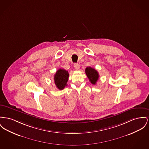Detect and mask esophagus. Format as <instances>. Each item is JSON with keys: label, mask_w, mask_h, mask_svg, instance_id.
<instances>
[{"label": "esophagus", "mask_w": 149, "mask_h": 149, "mask_svg": "<svg viewBox=\"0 0 149 149\" xmlns=\"http://www.w3.org/2000/svg\"><path fill=\"white\" fill-rule=\"evenodd\" d=\"M74 66L76 70H79L80 69V65L78 63H74Z\"/></svg>", "instance_id": "1"}]
</instances>
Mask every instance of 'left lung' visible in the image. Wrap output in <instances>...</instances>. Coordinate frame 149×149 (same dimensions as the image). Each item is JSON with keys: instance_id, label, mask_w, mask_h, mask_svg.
I'll use <instances>...</instances> for the list:
<instances>
[{"instance_id": "left-lung-1", "label": "left lung", "mask_w": 149, "mask_h": 149, "mask_svg": "<svg viewBox=\"0 0 149 149\" xmlns=\"http://www.w3.org/2000/svg\"><path fill=\"white\" fill-rule=\"evenodd\" d=\"M85 71L91 83L93 84H96L99 78V74L97 71L91 67H87Z\"/></svg>"}]
</instances>
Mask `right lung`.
<instances>
[{"mask_svg": "<svg viewBox=\"0 0 149 149\" xmlns=\"http://www.w3.org/2000/svg\"><path fill=\"white\" fill-rule=\"evenodd\" d=\"M69 75L68 71L62 69H60L56 71L54 76V80L58 89L62 90L66 86H67Z\"/></svg>", "mask_w": 149, "mask_h": 149, "instance_id": "1", "label": "right lung"}]
</instances>
